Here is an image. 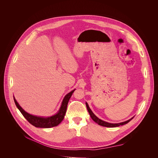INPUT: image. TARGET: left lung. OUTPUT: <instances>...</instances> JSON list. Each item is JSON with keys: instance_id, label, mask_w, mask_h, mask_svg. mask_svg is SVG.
<instances>
[{"instance_id": "8db88e82", "label": "left lung", "mask_w": 158, "mask_h": 158, "mask_svg": "<svg viewBox=\"0 0 158 158\" xmlns=\"http://www.w3.org/2000/svg\"><path fill=\"white\" fill-rule=\"evenodd\" d=\"M85 105H86V107H87V110L89 112V115L91 116L92 119L95 121L96 123H98L99 125L100 126H104V127H118L119 126H123L124 124H126L127 123H128L132 119V118H132L131 119H129L128 121H126L125 122H123V123H118V124H112V123H107V122H105L100 119H99L97 116H96V115L93 113V112H92V110H91V109L89 108L87 103L86 102L85 103Z\"/></svg>"}]
</instances>
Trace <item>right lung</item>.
<instances>
[{
  "label": "right lung",
  "mask_w": 158,
  "mask_h": 158,
  "mask_svg": "<svg viewBox=\"0 0 158 158\" xmlns=\"http://www.w3.org/2000/svg\"><path fill=\"white\" fill-rule=\"evenodd\" d=\"M75 90L76 89L73 90V91L67 94L64 97L63 101L62 102L61 107L57 113L56 115H54L52 116L48 117V118L37 117L27 113V112H26L19 106V104L16 101L14 97V102L16 106L17 107L19 110L20 111L22 114L24 116V117L28 121L29 123H31L32 125L36 127L49 128V127L57 126L58 124H59L62 122L65 114L67 104H68V102Z\"/></svg>",
  "instance_id": "add662e5"
}]
</instances>
